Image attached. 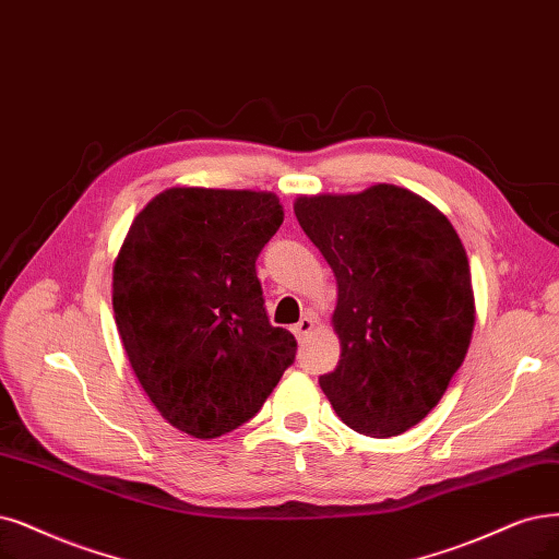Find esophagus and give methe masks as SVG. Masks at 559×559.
<instances>
[{
  "mask_svg": "<svg viewBox=\"0 0 559 559\" xmlns=\"http://www.w3.org/2000/svg\"><path fill=\"white\" fill-rule=\"evenodd\" d=\"M316 318L313 316H304L295 326H293V334L297 336V341H301V338H306L308 334H311L313 332V329H316Z\"/></svg>",
  "mask_w": 559,
  "mask_h": 559,
  "instance_id": "1",
  "label": "esophagus"
}]
</instances>
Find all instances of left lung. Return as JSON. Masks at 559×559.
<instances>
[{
	"instance_id": "8db88e82",
	"label": "left lung",
	"mask_w": 559,
	"mask_h": 559,
	"mask_svg": "<svg viewBox=\"0 0 559 559\" xmlns=\"http://www.w3.org/2000/svg\"><path fill=\"white\" fill-rule=\"evenodd\" d=\"M295 214L338 285L341 359L320 386L349 428L401 436L440 403L472 341L461 237L438 206L394 183L299 195Z\"/></svg>"
}]
</instances>
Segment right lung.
I'll return each instance as SVG.
<instances>
[{"instance_id":"right-lung-1","label":"right lung","mask_w":559,"mask_h":559,"mask_svg":"<svg viewBox=\"0 0 559 559\" xmlns=\"http://www.w3.org/2000/svg\"><path fill=\"white\" fill-rule=\"evenodd\" d=\"M283 223L266 191L173 186L133 218L112 266V308L133 373L160 417L198 440L258 409L295 361L269 324L255 260Z\"/></svg>"}]
</instances>
